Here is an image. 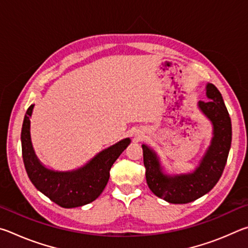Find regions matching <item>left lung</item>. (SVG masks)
Listing matches in <instances>:
<instances>
[{
    "mask_svg": "<svg viewBox=\"0 0 248 248\" xmlns=\"http://www.w3.org/2000/svg\"><path fill=\"white\" fill-rule=\"evenodd\" d=\"M207 97L209 100H200L198 106L211 120L213 138L194 173L163 174L156 154L145 144L142 145L148 186L155 196L170 203H188L202 197L216 186L224 170L232 141V124L222 95L213 84L207 85Z\"/></svg>",
    "mask_w": 248,
    "mask_h": 248,
    "instance_id": "obj_1",
    "label": "left lung"
}]
</instances>
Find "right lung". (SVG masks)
Listing matches in <instances>:
<instances>
[{"instance_id":"add662e5","label":"right lung","mask_w":248,"mask_h":248,"mask_svg":"<svg viewBox=\"0 0 248 248\" xmlns=\"http://www.w3.org/2000/svg\"><path fill=\"white\" fill-rule=\"evenodd\" d=\"M33 105L25 115L22 134V154L25 169L37 189L62 208L82 207L102 194L109 179V171L116 159L130 143L124 139L102 151L85 166L72 171H54L46 169L38 161L31 141V118Z\"/></svg>"}]
</instances>
